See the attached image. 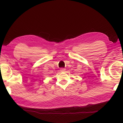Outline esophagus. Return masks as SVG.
<instances>
[{
    "label": "esophagus",
    "mask_w": 123,
    "mask_h": 123,
    "mask_svg": "<svg viewBox=\"0 0 123 123\" xmlns=\"http://www.w3.org/2000/svg\"><path fill=\"white\" fill-rule=\"evenodd\" d=\"M65 70H66V69H64V68H61V69H60V71H61V72H63V71H64Z\"/></svg>",
    "instance_id": "obj_1"
}]
</instances>
